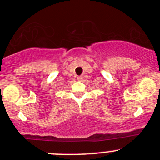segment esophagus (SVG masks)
<instances>
[{
	"instance_id": "1",
	"label": "esophagus",
	"mask_w": 160,
	"mask_h": 160,
	"mask_svg": "<svg viewBox=\"0 0 160 160\" xmlns=\"http://www.w3.org/2000/svg\"><path fill=\"white\" fill-rule=\"evenodd\" d=\"M77 79L78 80V81L82 82L83 80V76H78V77L77 78Z\"/></svg>"
}]
</instances>
